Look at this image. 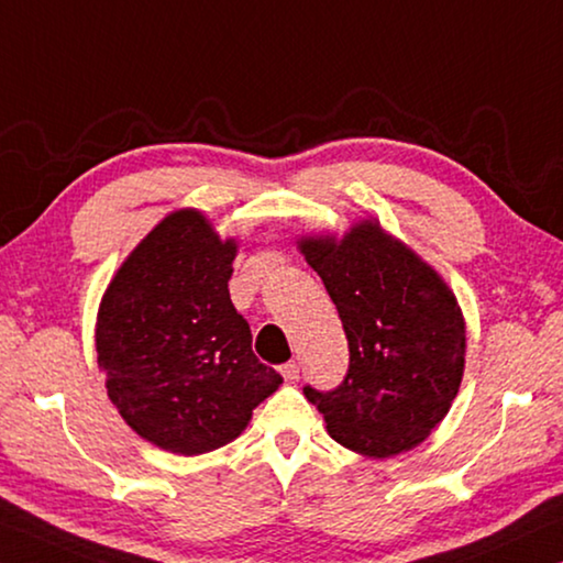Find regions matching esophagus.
<instances>
[{
	"label": "esophagus",
	"instance_id": "obj_1",
	"mask_svg": "<svg viewBox=\"0 0 563 563\" xmlns=\"http://www.w3.org/2000/svg\"><path fill=\"white\" fill-rule=\"evenodd\" d=\"M280 375H283L285 383H295V379L300 377V365H298V362H295V360L285 362V365L280 367Z\"/></svg>",
	"mask_w": 563,
	"mask_h": 563
}]
</instances>
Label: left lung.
Here are the masks:
<instances>
[{"label": "left lung", "mask_w": 563, "mask_h": 563, "mask_svg": "<svg viewBox=\"0 0 563 563\" xmlns=\"http://www.w3.org/2000/svg\"><path fill=\"white\" fill-rule=\"evenodd\" d=\"M335 302L350 347L342 383L302 387L347 450L385 460L430 434L464 373L466 330L446 283L377 221L298 241Z\"/></svg>", "instance_id": "obj_1"}]
</instances>
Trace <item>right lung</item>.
Listing matches in <instances>:
<instances>
[{"instance_id": "right-lung-1", "label": "right lung", "mask_w": 563, "mask_h": 563, "mask_svg": "<svg viewBox=\"0 0 563 563\" xmlns=\"http://www.w3.org/2000/svg\"><path fill=\"white\" fill-rule=\"evenodd\" d=\"M238 245L194 208L166 216L101 298L97 355L107 393L139 437L174 454L233 442L283 377L253 355L228 280Z\"/></svg>"}]
</instances>
